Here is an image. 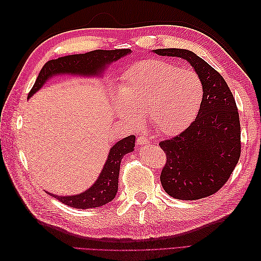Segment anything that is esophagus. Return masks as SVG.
Here are the masks:
<instances>
[{"label": "esophagus", "mask_w": 261, "mask_h": 261, "mask_svg": "<svg viewBox=\"0 0 261 261\" xmlns=\"http://www.w3.org/2000/svg\"><path fill=\"white\" fill-rule=\"evenodd\" d=\"M137 143H138L139 145H146V144L149 143V139H148L147 137H145V136H139V137L137 138Z\"/></svg>", "instance_id": "obj_1"}]
</instances>
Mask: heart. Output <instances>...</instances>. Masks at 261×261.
I'll return each mask as SVG.
<instances>
[{
	"mask_svg": "<svg viewBox=\"0 0 261 261\" xmlns=\"http://www.w3.org/2000/svg\"><path fill=\"white\" fill-rule=\"evenodd\" d=\"M203 94V83L194 70L163 60H146L126 72L115 112L132 126H139L141 115L147 114L159 135L172 136L194 122Z\"/></svg>",
	"mask_w": 261,
	"mask_h": 261,
	"instance_id": "heart-1",
	"label": "heart"
}]
</instances>
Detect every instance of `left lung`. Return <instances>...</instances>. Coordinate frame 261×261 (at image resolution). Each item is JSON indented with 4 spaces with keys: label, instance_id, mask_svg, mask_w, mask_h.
<instances>
[{
    "label": "left lung",
    "instance_id": "obj_1",
    "mask_svg": "<svg viewBox=\"0 0 261 261\" xmlns=\"http://www.w3.org/2000/svg\"><path fill=\"white\" fill-rule=\"evenodd\" d=\"M162 57L186 60L201 78L202 105L195 121L178 135L160 141L167 154L161 184L173 198L196 200L217 193L241 156V124L235 99L224 78L194 52L158 49Z\"/></svg>",
    "mask_w": 261,
    "mask_h": 261
}]
</instances>
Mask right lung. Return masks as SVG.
<instances>
[{"label": "right lung", "mask_w": 261, "mask_h": 261, "mask_svg": "<svg viewBox=\"0 0 261 261\" xmlns=\"http://www.w3.org/2000/svg\"><path fill=\"white\" fill-rule=\"evenodd\" d=\"M129 49L96 50L85 54H73L46 62L39 73L37 81L28 93L30 98L37 92L50 77L59 74H73L93 76L103 72L108 64L120 60L124 55L130 53ZM135 147V136L130 135L117 141L111 148L108 160L100 175L89 189L75 196H53L66 206L77 209L98 208L114 199L118 187V174L122 158L132 152Z\"/></svg>", "instance_id": "obj_1"}]
</instances>
